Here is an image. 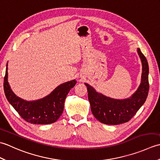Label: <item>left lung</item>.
Here are the masks:
<instances>
[{
  "label": "left lung",
  "instance_id": "obj_1",
  "mask_svg": "<svg viewBox=\"0 0 160 160\" xmlns=\"http://www.w3.org/2000/svg\"><path fill=\"white\" fill-rule=\"evenodd\" d=\"M142 64L141 83L132 96L124 100H117L98 93L89 84L87 87L88 98L94 117L103 124H120L127 122L136 114L145 102L149 90L148 64L147 60L140 49H138Z\"/></svg>",
  "mask_w": 160,
  "mask_h": 160
}]
</instances>
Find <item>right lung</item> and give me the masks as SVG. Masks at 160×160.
I'll return each instance as SVG.
<instances>
[{
  "mask_svg": "<svg viewBox=\"0 0 160 160\" xmlns=\"http://www.w3.org/2000/svg\"><path fill=\"white\" fill-rule=\"evenodd\" d=\"M8 64L4 78V91L9 102L22 118L31 124H47L57 121L62 114L64 100L71 89L76 85L73 80L58 86L48 96L38 100L27 101L16 96L8 80Z\"/></svg>",
  "mask_w": 160,
  "mask_h": 160,
  "instance_id": "1",
  "label": "right lung"
}]
</instances>
